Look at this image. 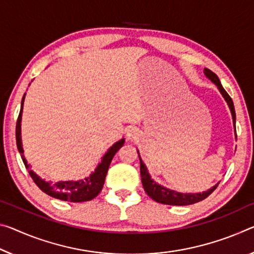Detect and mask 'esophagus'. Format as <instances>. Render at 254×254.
Masks as SVG:
<instances>
[{
  "label": "esophagus",
  "instance_id": "1",
  "mask_svg": "<svg viewBox=\"0 0 254 254\" xmlns=\"http://www.w3.org/2000/svg\"><path fill=\"white\" fill-rule=\"evenodd\" d=\"M127 136L128 140L138 139V136H139L138 128H136V127H130V128H128L127 132Z\"/></svg>",
  "mask_w": 254,
  "mask_h": 254
}]
</instances>
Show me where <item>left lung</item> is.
I'll return each instance as SVG.
<instances>
[{
    "label": "left lung",
    "mask_w": 254,
    "mask_h": 254,
    "mask_svg": "<svg viewBox=\"0 0 254 254\" xmlns=\"http://www.w3.org/2000/svg\"><path fill=\"white\" fill-rule=\"evenodd\" d=\"M204 74H206L212 82L216 83V86L218 87V89L221 92V95L224 96L225 100H226L229 108H231L233 122H234V126H235V119H236L235 108H234V104H233L231 96L227 94L226 90H225L223 86H221L218 76H217L214 72L210 71L209 69H204ZM236 138H237V134H236ZM140 174H141L142 185H143V189H144V191H146L147 194L150 196L151 199H154L156 202L164 203V204H171V206H188V204H192V203L199 202V201H202L206 199L207 196L210 195L211 193L216 190V188L218 187V184H219V183L216 184L215 187H212L210 189V190L202 192V193H180V192L168 190V189L164 188L159 184H157L156 182H154V181L151 180L150 175H149V173H148L146 165L143 164L141 159H140Z\"/></svg>",
    "instance_id": "1"
}]
</instances>
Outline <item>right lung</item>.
Instances as JSON below:
<instances>
[{
	"instance_id": "obj_1",
	"label": "right lung",
	"mask_w": 254,
	"mask_h": 254,
	"mask_svg": "<svg viewBox=\"0 0 254 254\" xmlns=\"http://www.w3.org/2000/svg\"><path fill=\"white\" fill-rule=\"evenodd\" d=\"M26 95V94H25ZM23 99L21 100V110H20L18 120H17V127H15V139H17V147L22 156L23 149L21 143V114H22V106H23ZM126 140L122 139L120 141L113 144V147L108 149V151L103 157L102 163H100L95 172L89 176V178L81 180V181H65V182H55V183H48L45 182V180H42L35 174L33 171H30V166L27 164V160L23 158L22 162L25 164L27 170H29V175L31 176L36 185L45 192L46 194L53 196L55 199L69 201V202H84V201H90L98 195V193L102 191L104 182H105V178L110 167V164L112 162L113 157L119 151V149L123 146Z\"/></svg>"
}]
</instances>
